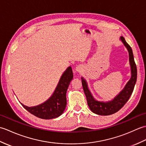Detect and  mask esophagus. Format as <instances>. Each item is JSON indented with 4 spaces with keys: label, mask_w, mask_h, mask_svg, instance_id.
Returning a JSON list of instances; mask_svg holds the SVG:
<instances>
[{
    "label": "esophagus",
    "mask_w": 146,
    "mask_h": 146,
    "mask_svg": "<svg viewBox=\"0 0 146 146\" xmlns=\"http://www.w3.org/2000/svg\"><path fill=\"white\" fill-rule=\"evenodd\" d=\"M76 71H78V73H81L82 71V67L81 66H78L76 68Z\"/></svg>",
    "instance_id": "esophagus-1"
}]
</instances>
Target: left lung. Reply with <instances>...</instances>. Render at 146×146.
Returning a JSON list of instances; mask_svg holds the SVG:
<instances>
[{
    "label": "left lung",
    "mask_w": 146,
    "mask_h": 146,
    "mask_svg": "<svg viewBox=\"0 0 146 146\" xmlns=\"http://www.w3.org/2000/svg\"><path fill=\"white\" fill-rule=\"evenodd\" d=\"M120 39L123 43V44L125 46L127 49H128L130 64L131 66L132 76L123 90L113 100L105 102V103L95 100L94 97H92L90 92L89 91L85 80L82 78L83 91H84L86 95L88 107L93 112L96 114L100 115H109L117 112L120 108H122L131 96L133 90H134L136 80H137V66H136L134 61L132 48L128 44V43L125 41L123 37L121 36Z\"/></svg>",
    "instance_id": "1"
}]
</instances>
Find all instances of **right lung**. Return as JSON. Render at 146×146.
<instances>
[{"label": "right lung", "mask_w": 146, "mask_h": 146, "mask_svg": "<svg viewBox=\"0 0 146 146\" xmlns=\"http://www.w3.org/2000/svg\"><path fill=\"white\" fill-rule=\"evenodd\" d=\"M73 71L70 66L62 75L54 94L49 99L36 107H23L37 117L42 119H51L56 118L63 113L66 105V91L71 80H73Z\"/></svg>", "instance_id": "add662e5"}]
</instances>
